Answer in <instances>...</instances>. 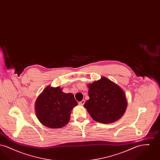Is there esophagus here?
<instances>
[{
  "mask_svg": "<svg viewBox=\"0 0 160 160\" xmlns=\"http://www.w3.org/2000/svg\"><path fill=\"white\" fill-rule=\"evenodd\" d=\"M84 103H85V101H84V99H83L82 101H80V102H78V104L80 105V106H83Z\"/></svg>",
  "mask_w": 160,
  "mask_h": 160,
  "instance_id": "34e87169",
  "label": "esophagus"
}]
</instances>
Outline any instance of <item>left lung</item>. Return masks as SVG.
<instances>
[{
    "label": "left lung",
    "mask_w": 160,
    "mask_h": 160,
    "mask_svg": "<svg viewBox=\"0 0 160 160\" xmlns=\"http://www.w3.org/2000/svg\"><path fill=\"white\" fill-rule=\"evenodd\" d=\"M87 100L84 107L97 122L110 123L119 119L127 106L122 89L106 77L89 84Z\"/></svg>",
    "instance_id": "obj_1"
}]
</instances>
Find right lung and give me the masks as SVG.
I'll list each match as a JSON object with an SVG mask.
<instances>
[{
    "label": "right lung",
    "mask_w": 160,
    "mask_h": 160,
    "mask_svg": "<svg viewBox=\"0 0 160 160\" xmlns=\"http://www.w3.org/2000/svg\"><path fill=\"white\" fill-rule=\"evenodd\" d=\"M77 105L73 94L63 92L59 87L48 86L36 101V114L44 126L60 128L69 122L71 111Z\"/></svg>",
    "instance_id": "obj_1"
}]
</instances>
